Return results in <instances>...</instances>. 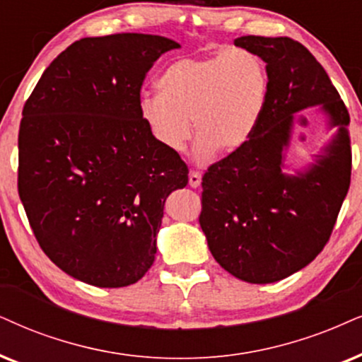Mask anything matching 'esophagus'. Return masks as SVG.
Returning <instances> with one entry per match:
<instances>
[{
  "label": "esophagus",
  "mask_w": 362,
  "mask_h": 362,
  "mask_svg": "<svg viewBox=\"0 0 362 362\" xmlns=\"http://www.w3.org/2000/svg\"><path fill=\"white\" fill-rule=\"evenodd\" d=\"M200 184H202V175H200V173L197 170H192L189 173V185L194 187V189H197V187H200Z\"/></svg>",
  "instance_id": "esophagus-1"
}]
</instances>
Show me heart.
Masks as SVG:
<instances>
[{
	"label": "heart",
	"instance_id": "heart-1",
	"mask_svg": "<svg viewBox=\"0 0 362 362\" xmlns=\"http://www.w3.org/2000/svg\"><path fill=\"white\" fill-rule=\"evenodd\" d=\"M158 93L140 98L139 112L153 140L168 152H182L192 136L207 158L239 152L249 144L269 98L264 62L244 48L214 57L180 58L163 68Z\"/></svg>",
	"mask_w": 362,
	"mask_h": 362
}]
</instances>
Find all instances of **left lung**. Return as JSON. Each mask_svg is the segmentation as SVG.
Masks as SVG:
<instances>
[{
    "label": "left lung",
    "mask_w": 362,
    "mask_h": 362,
    "mask_svg": "<svg viewBox=\"0 0 362 362\" xmlns=\"http://www.w3.org/2000/svg\"><path fill=\"white\" fill-rule=\"evenodd\" d=\"M265 62L269 98L249 144L202 177L199 222L214 259L240 281L271 284L313 262L327 244L351 184L349 113L321 63L287 36H240ZM317 106L338 132L296 174L285 172L293 117Z\"/></svg>",
    "instance_id": "8db88e82"
}]
</instances>
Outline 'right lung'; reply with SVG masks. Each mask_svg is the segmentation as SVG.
I'll return each mask as SVG.
<instances>
[{
  "mask_svg": "<svg viewBox=\"0 0 362 362\" xmlns=\"http://www.w3.org/2000/svg\"><path fill=\"white\" fill-rule=\"evenodd\" d=\"M180 48L155 35L81 38L45 70L23 108L18 192L43 252L97 287L152 267L163 205L189 168L153 140L139 103L145 75Z\"/></svg>",
  "mask_w": 362,
  "mask_h": 362,
  "instance_id": "obj_1",
  "label": "right lung"
}]
</instances>
